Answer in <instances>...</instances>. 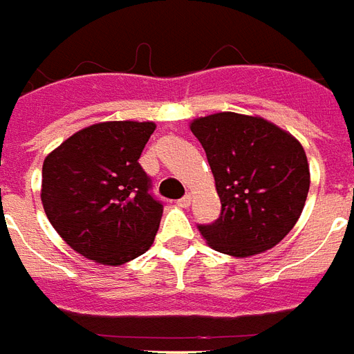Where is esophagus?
Returning a JSON list of instances; mask_svg holds the SVG:
<instances>
[{
  "mask_svg": "<svg viewBox=\"0 0 354 354\" xmlns=\"http://www.w3.org/2000/svg\"><path fill=\"white\" fill-rule=\"evenodd\" d=\"M177 205L185 207V209H187V207L190 205V196H185V198H180L179 201H177Z\"/></svg>",
  "mask_w": 354,
  "mask_h": 354,
  "instance_id": "1",
  "label": "esophagus"
}]
</instances>
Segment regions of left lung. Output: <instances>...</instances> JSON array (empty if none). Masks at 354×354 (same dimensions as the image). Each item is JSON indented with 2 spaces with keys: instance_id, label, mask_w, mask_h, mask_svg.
<instances>
[{
  "instance_id": "left-lung-1",
  "label": "left lung",
  "mask_w": 354,
  "mask_h": 354,
  "mask_svg": "<svg viewBox=\"0 0 354 354\" xmlns=\"http://www.w3.org/2000/svg\"><path fill=\"white\" fill-rule=\"evenodd\" d=\"M205 149L222 211L198 224L212 248L248 257L272 248L297 224L310 190L306 153L261 117L222 111L190 124Z\"/></svg>"
}]
</instances>
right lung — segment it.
I'll return each instance as SVG.
<instances>
[{"instance_id":"obj_1","label":"right lung","mask_w":354,"mask_h":354,"mask_svg":"<svg viewBox=\"0 0 354 354\" xmlns=\"http://www.w3.org/2000/svg\"><path fill=\"white\" fill-rule=\"evenodd\" d=\"M155 123L110 121L80 130L42 164V207L73 250L123 265L155 241L164 205L140 156Z\"/></svg>"}]
</instances>
